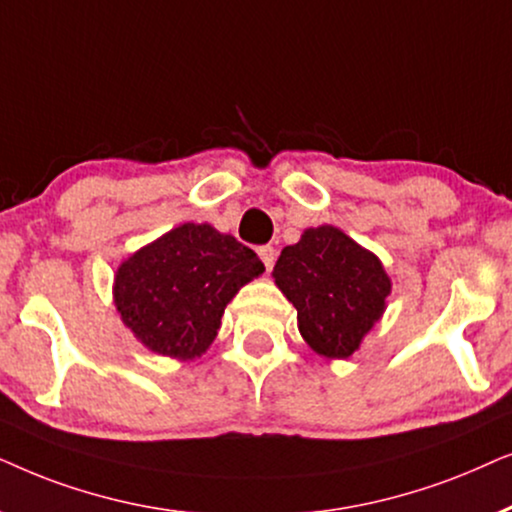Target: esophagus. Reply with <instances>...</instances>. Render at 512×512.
<instances>
[{"mask_svg": "<svg viewBox=\"0 0 512 512\" xmlns=\"http://www.w3.org/2000/svg\"><path fill=\"white\" fill-rule=\"evenodd\" d=\"M260 260H262V264H264V269L267 271H271L274 269V262H276V250H274V245H262L260 250Z\"/></svg>", "mask_w": 512, "mask_h": 512, "instance_id": "34e87169", "label": "esophagus"}]
</instances>
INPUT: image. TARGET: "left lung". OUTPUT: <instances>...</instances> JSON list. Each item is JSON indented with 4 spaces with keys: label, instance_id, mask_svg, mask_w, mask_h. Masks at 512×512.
I'll return each instance as SVG.
<instances>
[{
    "label": "left lung",
    "instance_id": "1",
    "mask_svg": "<svg viewBox=\"0 0 512 512\" xmlns=\"http://www.w3.org/2000/svg\"><path fill=\"white\" fill-rule=\"evenodd\" d=\"M274 278L295 304L306 344L327 358L358 349L391 292L377 257L330 224L306 229L299 243L283 248Z\"/></svg>",
    "mask_w": 512,
    "mask_h": 512
}]
</instances>
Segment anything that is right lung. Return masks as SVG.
<instances>
[{"label":"right lung","mask_w":512,"mask_h":512,"mask_svg":"<svg viewBox=\"0 0 512 512\" xmlns=\"http://www.w3.org/2000/svg\"><path fill=\"white\" fill-rule=\"evenodd\" d=\"M264 264L210 224H182L135 252L114 278V302L135 337L161 356L192 360L220 330L224 306Z\"/></svg>","instance_id":"right-lung-1"}]
</instances>
